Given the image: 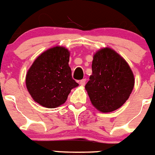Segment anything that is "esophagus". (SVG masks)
Instances as JSON below:
<instances>
[{
  "label": "esophagus",
  "instance_id": "1",
  "mask_svg": "<svg viewBox=\"0 0 155 155\" xmlns=\"http://www.w3.org/2000/svg\"><path fill=\"white\" fill-rule=\"evenodd\" d=\"M85 82H86V79H82V80L80 81V84L81 86H84L85 84Z\"/></svg>",
  "mask_w": 155,
  "mask_h": 155
}]
</instances>
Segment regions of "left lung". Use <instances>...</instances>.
<instances>
[{
	"label": "left lung",
	"instance_id": "8db88e82",
	"mask_svg": "<svg viewBox=\"0 0 155 155\" xmlns=\"http://www.w3.org/2000/svg\"><path fill=\"white\" fill-rule=\"evenodd\" d=\"M92 74L85 89L92 105L102 113L118 109L129 98L134 87V76L129 64L109 47L94 53Z\"/></svg>",
	"mask_w": 155,
	"mask_h": 155
}]
</instances>
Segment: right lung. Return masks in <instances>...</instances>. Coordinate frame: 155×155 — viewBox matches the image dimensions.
Returning <instances> with one entry per match:
<instances>
[{
	"mask_svg": "<svg viewBox=\"0 0 155 155\" xmlns=\"http://www.w3.org/2000/svg\"><path fill=\"white\" fill-rule=\"evenodd\" d=\"M70 51L64 46L50 48L37 57L25 77V84L35 102L53 109L63 105L71 89L79 85L71 76Z\"/></svg>",
	"mask_w": 155,
	"mask_h": 155,
	"instance_id": "obj_1",
	"label": "right lung"
}]
</instances>
